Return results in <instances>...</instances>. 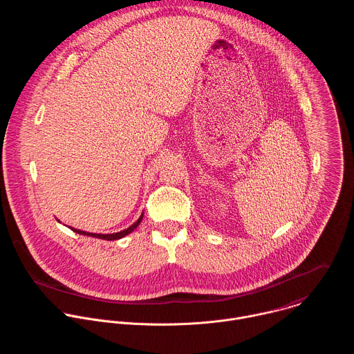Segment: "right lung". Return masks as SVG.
I'll use <instances>...</instances> for the list:
<instances>
[{"label":"right lung","instance_id":"right-lung-1","mask_svg":"<svg viewBox=\"0 0 354 354\" xmlns=\"http://www.w3.org/2000/svg\"><path fill=\"white\" fill-rule=\"evenodd\" d=\"M142 216H144V213L138 217V220L133 224V225H130L129 228H126V230H123V231H119V232H113V234H95V232H86V231H82V230H77V228H73V227H68L71 231H74V232H77V234H80V235H86V236H93V238H99V239H105V241H115V239H120V238H123V236H126V235H129L130 232H133L138 225H140V223H141V220H142ZM59 221V220H57ZM60 223V221H59Z\"/></svg>","mask_w":354,"mask_h":354}]
</instances>
